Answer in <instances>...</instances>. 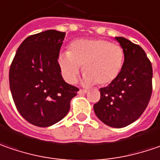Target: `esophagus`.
<instances>
[{"mask_svg":"<svg viewBox=\"0 0 160 160\" xmlns=\"http://www.w3.org/2000/svg\"><path fill=\"white\" fill-rule=\"evenodd\" d=\"M88 91L87 90H85V89H80L79 91H78V93L80 94V95H84V94L87 93Z\"/></svg>","mask_w":160,"mask_h":160,"instance_id":"esophagus-1","label":"esophagus"}]
</instances>
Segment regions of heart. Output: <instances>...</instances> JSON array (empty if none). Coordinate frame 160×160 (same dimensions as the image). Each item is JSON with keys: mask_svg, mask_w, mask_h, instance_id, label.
I'll list each match as a JSON object with an SVG mask.
<instances>
[{"mask_svg": "<svg viewBox=\"0 0 160 160\" xmlns=\"http://www.w3.org/2000/svg\"><path fill=\"white\" fill-rule=\"evenodd\" d=\"M124 52L120 45L106 39H80L72 42L69 52H60L58 65L63 79L73 84L83 67L82 83L108 86L121 73Z\"/></svg>", "mask_w": 160, "mask_h": 160, "instance_id": "obj_1", "label": "heart"}]
</instances>
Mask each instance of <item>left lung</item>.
<instances>
[{
  "instance_id": "left-lung-1",
  "label": "left lung",
  "mask_w": 160,
  "mask_h": 160,
  "mask_svg": "<svg viewBox=\"0 0 160 160\" xmlns=\"http://www.w3.org/2000/svg\"><path fill=\"white\" fill-rule=\"evenodd\" d=\"M115 40L124 52V63L118 78L102 88L100 100L94 112L105 124L122 128L142 115L152 92V66L140 45L117 37Z\"/></svg>"
}]
</instances>
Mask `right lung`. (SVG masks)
Here are the masks:
<instances>
[{
  "instance_id": "obj_1",
  "label": "right lung",
  "mask_w": 160,
  "mask_h": 160,
  "mask_svg": "<svg viewBox=\"0 0 160 160\" xmlns=\"http://www.w3.org/2000/svg\"><path fill=\"white\" fill-rule=\"evenodd\" d=\"M65 32L46 30L28 37L10 68V88L19 114L28 122L48 127L61 121L79 88L66 83L58 56Z\"/></svg>"
}]
</instances>
